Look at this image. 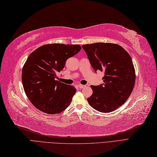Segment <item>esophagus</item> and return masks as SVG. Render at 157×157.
I'll return each instance as SVG.
<instances>
[{
    "mask_svg": "<svg viewBox=\"0 0 157 157\" xmlns=\"http://www.w3.org/2000/svg\"><path fill=\"white\" fill-rule=\"evenodd\" d=\"M78 87H79V89H83L84 87H86V85L79 84V85H78Z\"/></svg>",
    "mask_w": 157,
    "mask_h": 157,
    "instance_id": "1",
    "label": "esophagus"
}]
</instances>
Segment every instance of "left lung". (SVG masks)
Segmentation results:
<instances>
[{"instance_id": "1", "label": "left lung", "mask_w": 157, "mask_h": 157, "mask_svg": "<svg viewBox=\"0 0 157 157\" xmlns=\"http://www.w3.org/2000/svg\"><path fill=\"white\" fill-rule=\"evenodd\" d=\"M82 48L95 72H104V83L91 85L89 105L102 113L113 112L130 97L134 87L136 74L130 55L120 45L98 42Z\"/></svg>"}]
</instances>
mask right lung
<instances>
[{"label": "right lung", "instance_id": "obj_1", "mask_svg": "<svg viewBox=\"0 0 157 157\" xmlns=\"http://www.w3.org/2000/svg\"><path fill=\"white\" fill-rule=\"evenodd\" d=\"M79 45H44L30 54L21 74L25 93L33 105L48 114L67 109L76 92L74 86L57 81V74L64 68L68 58L76 55Z\"/></svg>", "mask_w": 157, "mask_h": 157}]
</instances>
